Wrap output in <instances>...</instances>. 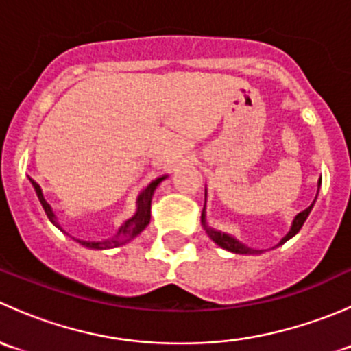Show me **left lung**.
Masks as SVG:
<instances>
[{"label":"left lung","instance_id":"1","mask_svg":"<svg viewBox=\"0 0 351 351\" xmlns=\"http://www.w3.org/2000/svg\"><path fill=\"white\" fill-rule=\"evenodd\" d=\"M319 186H321V180H319V182H317V189H319ZM205 193H207V192H205ZM314 202H316V200H314ZM314 202H313V204L309 205V207L306 208V210L299 212V214H297L295 217H293L292 226H290V231L287 232V234L284 236V238L280 239V243H278L277 246H280V244H284L285 241H289L290 238H293V236H295L297 232L300 231V228H302V224H304V222H306L307 215H309V212L313 210ZM202 224H204L205 232H207L208 238H210L212 241H214L215 244H219V246H221V247H224V250L231 251V253H236V254H254V253H261V251H258V250H251V247L244 246L243 243H239L238 239L232 238L231 234H226V232L215 231V229L208 228L207 222H205V207H204V210H202Z\"/></svg>","mask_w":351,"mask_h":351}]
</instances>
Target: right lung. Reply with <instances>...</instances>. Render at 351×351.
<instances>
[{
  "label": "right lung",
  "mask_w": 351,
  "mask_h": 351,
  "mask_svg": "<svg viewBox=\"0 0 351 351\" xmlns=\"http://www.w3.org/2000/svg\"><path fill=\"white\" fill-rule=\"evenodd\" d=\"M32 185H34V183H32ZM156 186H158V180L151 183V185H147V189L141 193L139 198H137L136 214H134L130 219H127V221L120 226L119 231H117V234L113 236V238L105 239V241H81V239H74V241L80 243L81 246H84V247H90V250H108V247H117V246H120V244H123V243L130 241L132 238H136L137 234H141V232L146 229V226L149 224V221H151V198H153ZM34 189H35V193H37L38 202H40L42 208H44L45 215L49 217V221H51L56 228H59V224L56 222L54 212H52L51 205L45 202L44 195H42L40 186L34 185Z\"/></svg>",
  "instance_id": "add662e5"
}]
</instances>
